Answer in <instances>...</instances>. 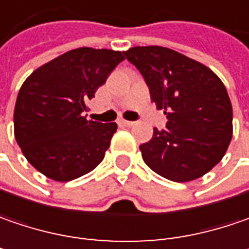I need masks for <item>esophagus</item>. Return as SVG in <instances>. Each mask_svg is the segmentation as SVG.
Returning <instances> with one entry per match:
<instances>
[{"label":"esophagus","mask_w":249,"mask_h":249,"mask_svg":"<svg viewBox=\"0 0 249 249\" xmlns=\"http://www.w3.org/2000/svg\"><path fill=\"white\" fill-rule=\"evenodd\" d=\"M118 125H121V126H132V125H135L134 121H126V120H118Z\"/></svg>","instance_id":"obj_1"}]
</instances>
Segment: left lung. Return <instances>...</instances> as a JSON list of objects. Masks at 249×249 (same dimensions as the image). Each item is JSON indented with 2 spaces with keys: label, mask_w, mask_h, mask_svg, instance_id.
<instances>
[{
  "label": "left lung",
  "mask_w": 249,
  "mask_h": 249,
  "mask_svg": "<svg viewBox=\"0 0 249 249\" xmlns=\"http://www.w3.org/2000/svg\"><path fill=\"white\" fill-rule=\"evenodd\" d=\"M146 81L168 124L139 146L143 162L173 182H190L210 172L232 138V107L226 86L212 69L162 46L124 52Z\"/></svg>",
  "instance_id": "left-lung-1"
}]
</instances>
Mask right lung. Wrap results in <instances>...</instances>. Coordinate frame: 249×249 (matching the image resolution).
<instances>
[{
    "instance_id": "1",
    "label": "right lung",
    "mask_w": 249,
    "mask_h": 249,
    "mask_svg": "<svg viewBox=\"0 0 249 249\" xmlns=\"http://www.w3.org/2000/svg\"><path fill=\"white\" fill-rule=\"evenodd\" d=\"M124 59L118 51L79 48L37 67L23 81L14 134L23 156L42 175L69 182L104 159L117 124L87 120L83 112Z\"/></svg>"
}]
</instances>
